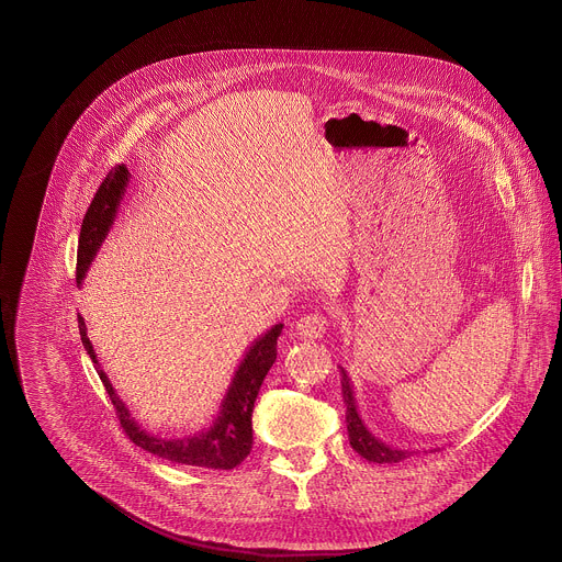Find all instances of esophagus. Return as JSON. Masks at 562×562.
I'll use <instances>...</instances> for the list:
<instances>
[{
    "label": "esophagus",
    "mask_w": 562,
    "mask_h": 562,
    "mask_svg": "<svg viewBox=\"0 0 562 562\" xmlns=\"http://www.w3.org/2000/svg\"><path fill=\"white\" fill-rule=\"evenodd\" d=\"M329 325L331 323H329L327 315H323V313H308V315L297 319L295 331L304 340H319V338H325Z\"/></svg>",
    "instance_id": "1"
}]
</instances>
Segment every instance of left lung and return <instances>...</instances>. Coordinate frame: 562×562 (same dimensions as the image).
Returning a JSON list of instances; mask_svg holds the SVG:
<instances>
[{
  "instance_id": "1",
  "label": "left lung",
  "mask_w": 562,
  "mask_h": 562,
  "mask_svg": "<svg viewBox=\"0 0 562 562\" xmlns=\"http://www.w3.org/2000/svg\"><path fill=\"white\" fill-rule=\"evenodd\" d=\"M342 373V397H345V405H347V431H349V442L351 447L367 458L369 462H378V464H393L400 462L412 456V451L407 449H397L391 447L386 442H382L380 438H375L362 423L360 414H358V405H356V397H353V386L349 382L347 371L340 367Z\"/></svg>"
}]
</instances>
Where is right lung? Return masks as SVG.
I'll return each mask as SVG.
<instances>
[{
    "label": "right lung",
    "instance_id": "1",
    "mask_svg": "<svg viewBox=\"0 0 562 562\" xmlns=\"http://www.w3.org/2000/svg\"><path fill=\"white\" fill-rule=\"evenodd\" d=\"M128 178H131V173L124 165H117L113 171H109V176L100 184V189L82 220V231H79V247H77V284H82L93 258L98 256L102 243L106 239V235L115 222ZM77 327H79V336H82V345H85L87 353L91 356V360L95 362L102 384L106 386V393L115 407L122 429L137 447H142L144 451H148L153 456L178 462V464L206 467V469H233L251 453L254 405H256L258 391H260L269 369L276 362L278 338H280L284 325H273L267 334H262L249 347L243 362L237 364V369L231 378V384L222 397L220 414L213 420V425L200 434L184 436V438H159V436L146 434V429H142L137 425V420L131 416L128 407L122 403L117 391L113 389L109 375L100 367L82 315L77 317Z\"/></svg>",
    "mask_w": 562,
    "mask_h": 562
}]
</instances>
